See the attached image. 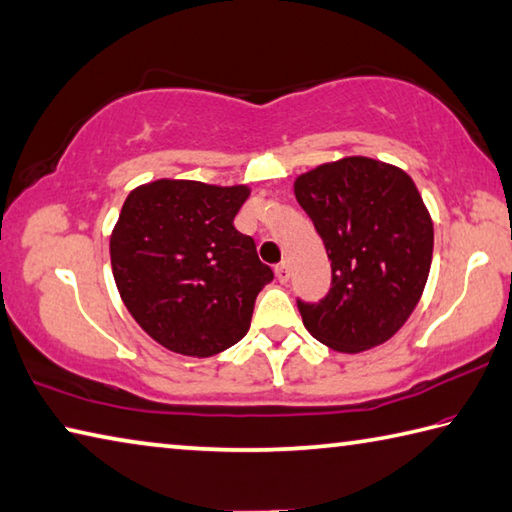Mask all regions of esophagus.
I'll return each instance as SVG.
<instances>
[{
    "mask_svg": "<svg viewBox=\"0 0 512 512\" xmlns=\"http://www.w3.org/2000/svg\"><path fill=\"white\" fill-rule=\"evenodd\" d=\"M275 275H277V280H280L282 284L288 282V275H291V268H288V262L277 264V266H275Z\"/></svg>",
    "mask_w": 512,
    "mask_h": 512,
    "instance_id": "esophagus-1",
    "label": "esophagus"
}]
</instances>
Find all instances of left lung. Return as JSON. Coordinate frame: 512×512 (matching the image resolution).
<instances>
[{
    "instance_id": "8db88e82",
    "label": "left lung",
    "mask_w": 512,
    "mask_h": 512,
    "mask_svg": "<svg viewBox=\"0 0 512 512\" xmlns=\"http://www.w3.org/2000/svg\"><path fill=\"white\" fill-rule=\"evenodd\" d=\"M295 199L331 259L324 300H297L306 331L340 353L387 342L421 300L434 226L412 176L367 156H345L300 174Z\"/></svg>"
}]
</instances>
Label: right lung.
Masks as SVG:
<instances>
[{"label":"right lung","mask_w":512,"mask_h":512,"mask_svg":"<svg viewBox=\"0 0 512 512\" xmlns=\"http://www.w3.org/2000/svg\"><path fill=\"white\" fill-rule=\"evenodd\" d=\"M248 185L159 179L127 194L109 239L111 271L147 336L208 358L246 336L257 293L273 280L253 237L235 228Z\"/></svg>","instance_id":"right-lung-1"}]
</instances>
